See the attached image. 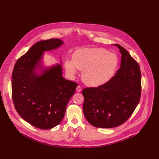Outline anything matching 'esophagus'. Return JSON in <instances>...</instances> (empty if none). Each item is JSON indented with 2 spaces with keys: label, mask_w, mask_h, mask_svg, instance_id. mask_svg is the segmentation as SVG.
I'll use <instances>...</instances> for the list:
<instances>
[{
  "label": "esophagus",
  "mask_w": 159,
  "mask_h": 159,
  "mask_svg": "<svg viewBox=\"0 0 159 159\" xmlns=\"http://www.w3.org/2000/svg\"><path fill=\"white\" fill-rule=\"evenodd\" d=\"M76 90L78 92H80L81 90V87L80 86V85H78L77 87H76Z\"/></svg>",
  "instance_id": "1"
}]
</instances>
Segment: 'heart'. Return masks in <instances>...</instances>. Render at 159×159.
Listing matches in <instances>:
<instances>
[{"instance_id":"heart-1","label":"heart","mask_w":159,"mask_h":159,"mask_svg":"<svg viewBox=\"0 0 159 159\" xmlns=\"http://www.w3.org/2000/svg\"><path fill=\"white\" fill-rule=\"evenodd\" d=\"M118 65V56L103 48H85L75 51L72 60H66L65 68L70 75L83 70L82 79L89 86H100L114 75Z\"/></svg>"}]
</instances>
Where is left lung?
Returning <instances> with one entry per match:
<instances>
[{"instance_id":"1","label":"left lung","mask_w":159,"mask_h":159,"mask_svg":"<svg viewBox=\"0 0 159 159\" xmlns=\"http://www.w3.org/2000/svg\"><path fill=\"white\" fill-rule=\"evenodd\" d=\"M122 54L120 68L109 81L83 89L84 115L92 125L112 128L123 124L133 114L141 96L139 63L124 47L115 44Z\"/></svg>"}]
</instances>
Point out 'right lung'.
Listing matches in <instances>:
<instances>
[{
    "instance_id": "obj_1",
    "label": "right lung",
    "mask_w": 159,
    "mask_h": 159,
    "mask_svg": "<svg viewBox=\"0 0 159 159\" xmlns=\"http://www.w3.org/2000/svg\"><path fill=\"white\" fill-rule=\"evenodd\" d=\"M63 43L59 39L40 41L18 59L12 72V99L18 114L32 125L50 129L61 122L78 84L62 77L61 65L37 75L43 52L56 49Z\"/></svg>"
}]
</instances>
